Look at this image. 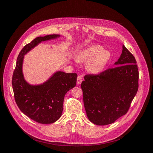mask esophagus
Returning <instances> with one entry per match:
<instances>
[{
    "label": "esophagus",
    "instance_id": "obj_1",
    "mask_svg": "<svg viewBox=\"0 0 153 153\" xmlns=\"http://www.w3.org/2000/svg\"><path fill=\"white\" fill-rule=\"evenodd\" d=\"M82 82V77L81 76H78L77 77V82H76V84L77 85H80Z\"/></svg>",
    "mask_w": 153,
    "mask_h": 153
}]
</instances>
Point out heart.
Masks as SVG:
<instances>
[{"label":"heart","mask_w":153,"mask_h":153,"mask_svg":"<svg viewBox=\"0 0 153 153\" xmlns=\"http://www.w3.org/2000/svg\"><path fill=\"white\" fill-rule=\"evenodd\" d=\"M111 57L109 51L105 50L104 48L98 45H91L77 54V60L80 62L87 63V71L91 74H98L108 63Z\"/></svg>","instance_id":"b5f03b06"}]
</instances>
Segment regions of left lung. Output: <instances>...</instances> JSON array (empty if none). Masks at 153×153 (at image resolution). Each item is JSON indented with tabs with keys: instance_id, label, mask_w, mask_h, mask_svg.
I'll return each instance as SVG.
<instances>
[{
	"instance_id": "left-lung-1",
	"label": "left lung",
	"mask_w": 153,
	"mask_h": 153,
	"mask_svg": "<svg viewBox=\"0 0 153 153\" xmlns=\"http://www.w3.org/2000/svg\"><path fill=\"white\" fill-rule=\"evenodd\" d=\"M136 60L123 45L115 67L98 75H87L81 84L87 116L94 124L114 123L125 115L138 87Z\"/></svg>"
}]
</instances>
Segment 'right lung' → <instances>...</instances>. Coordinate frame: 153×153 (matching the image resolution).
<instances>
[{
	"label": "right lung",
	"instance_id": "add662e5",
	"mask_svg": "<svg viewBox=\"0 0 153 153\" xmlns=\"http://www.w3.org/2000/svg\"><path fill=\"white\" fill-rule=\"evenodd\" d=\"M60 37L59 34L40 36L26 45L18 55L13 75V90L18 108L27 116L41 124H52L61 117L64 96L75 87L77 74L57 71L43 83L30 84L23 73L24 55L43 41Z\"/></svg>",
	"mask_w": 153,
	"mask_h": 153
}]
</instances>
